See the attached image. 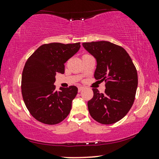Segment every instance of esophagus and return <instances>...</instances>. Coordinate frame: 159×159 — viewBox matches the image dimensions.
<instances>
[{"mask_svg":"<svg viewBox=\"0 0 159 159\" xmlns=\"http://www.w3.org/2000/svg\"><path fill=\"white\" fill-rule=\"evenodd\" d=\"M84 89V87H78V92H81L82 89Z\"/></svg>","mask_w":159,"mask_h":159,"instance_id":"esophagus-1","label":"esophagus"}]
</instances>
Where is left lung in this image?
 <instances>
[{
    "mask_svg": "<svg viewBox=\"0 0 159 159\" xmlns=\"http://www.w3.org/2000/svg\"><path fill=\"white\" fill-rule=\"evenodd\" d=\"M97 62L94 77L106 81L104 93L93 88L88 110L93 119L102 124H111L123 118L135 100L138 74L127 51L109 41L82 43Z\"/></svg>",
    "mask_w": 159,
    "mask_h": 159,
    "instance_id": "obj_1",
    "label": "left lung"
}]
</instances>
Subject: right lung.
<instances>
[{
	"instance_id": "right-lung-1",
	"label": "right lung",
	"mask_w": 159,
	"mask_h": 159,
	"mask_svg": "<svg viewBox=\"0 0 159 159\" xmlns=\"http://www.w3.org/2000/svg\"><path fill=\"white\" fill-rule=\"evenodd\" d=\"M80 47V43L43 44L26 61L22 73V96L30 114L38 121L57 124L70 113L78 88L70 86L57 91L55 75L64 73V64Z\"/></svg>"
}]
</instances>
